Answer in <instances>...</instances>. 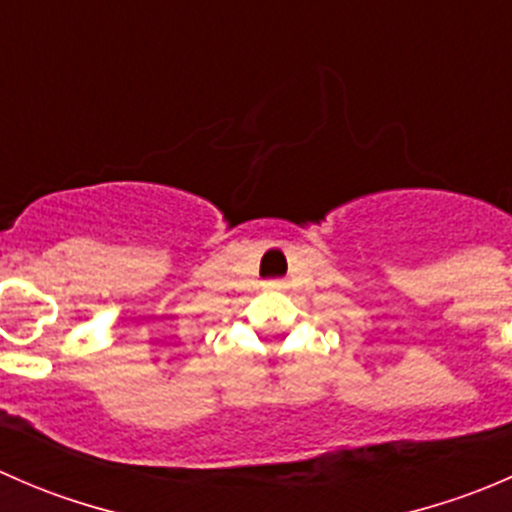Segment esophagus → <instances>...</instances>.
<instances>
[{
  "label": "esophagus",
  "mask_w": 512,
  "mask_h": 512,
  "mask_svg": "<svg viewBox=\"0 0 512 512\" xmlns=\"http://www.w3.org/2000/svg\"><path fill=\"white\" fill-rule=\"evenodd\" d=\"M265 287L272 289V292H280V289H285V282H282V280H270V282H265Z\"/></svg>",
  "instance_id": "34e87169"
}]
</instances>
